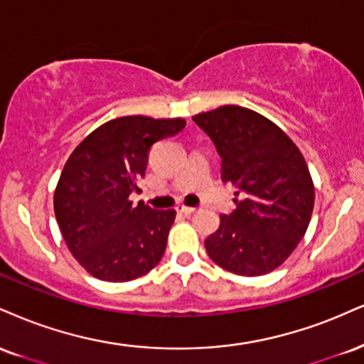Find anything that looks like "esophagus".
<instances>
[{
    "label": "esophagus",
    "mask_w": 364,
    "mask_h": 364,
    "mask_svg": "<svg viewBox=\"0 0 364 364\" xmlns=\"http://www.w3.org/2000/svg\"><path fill=\"white\" fill-rule=\"evenodd\" d=\"M195 207H186V205H178L176 207V212L178 213H183V215H190V213L195 212Z\"/></svg>",
    "instance_id": "1"
}]
</instances>
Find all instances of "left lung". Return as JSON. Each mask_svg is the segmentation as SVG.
<instances>
[{"mask_svg":"<svg viewBox=\"0 0 364 364\" xmlns=\"http://www.w3.org/2000/svg\"><path fill=\"white\" fill-rule=\"evenodd\" d=\"M193 122L215 144L222 179L235 186V208L205 239L210 259L240 277L277 269L307 232L314 183L291 139L259 113L237 105Z\"/></svg>","mask_w":364,"mask_h":364,"instance_id":"1","label":"left lung"}]
</instances>
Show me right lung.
I'll return each mask as SVG.
<instances>
[{
    "mask_svg": "<svg viewBox=\"0 0 364 364\" xmlns=\"http://www.w3.org/2000/svg\"><path fill=\"white\" fill-rule=\"evenodd\" d=\"M183 118L120 117L74 149L54 193V212L69 251L103 282H130L151 271L166 251L176 212L129 196L140 191L149 149L185 129Z\"/></svg>",
    "mask_w": 364,
    "mask_h": 364,
    "instance_id": "right-lung-1",
    "label": "right lung"
}]
</instances>
